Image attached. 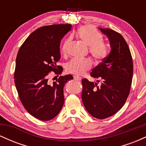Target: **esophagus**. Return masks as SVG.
Instances as JSON below:
<instances>
[{"label": "esophagus", "instance_id": "34e87169", "mask_svg": "<svg viewBox=\"0 0 146 146\" xmlns=\"http://www.w3.org/2000/svg\"><path fill=\"white\" fill-rule=\"evenodd\" d=\"M73 78H74L75 80H77V81H81V80H82L81 78L77 76V75H74V76H73Z\"/></svg>", "mask_w": 146, "mask_h": 146}]
</instances>
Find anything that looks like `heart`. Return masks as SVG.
<instances>
[{"label": "heart", "mask_w": 146, "mask_h": 146, "mask_svg": "<svg viewBox=\"0 0 146 146\" xmlns=\"http://www.w3.org/2000/svg\"><path fill=\"white\" fill-rule=\"evenodd\" d=\"M77 35L85 44L89 46V51L96 60H102L108 55V45L104 42L102 33L90 26H83L77 31ZM71 39L67 38L63 42L61 52L66 54ZM92 61L90 59H72L66 66L68 73L75 75H82L92 67Z\"/></svg>", "instance_id": "obj_1"}]
</instances>
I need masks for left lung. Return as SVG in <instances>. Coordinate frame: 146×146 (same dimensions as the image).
Here are the masks:
<instances>
[{
	"instance_id": "1",
	"label": "left lung",
	"mask_w": 146,
	"mask_h": 146,
	"mask_svg": "<svg viewBox=\"0 0 146 146\" xmlns=\"http://www.w3.org/2000/svg\"><path fill=\"white\" fill-rule=\"evenodd\" d=\"M100 29L108 37L111 50L90 73L92 77L102 80L101 86L83 79L82 99L88 113L103 119L115 115L124 105L131 86L133 63L123 36L110 29Z\"/></svg>"
}]
</instances>
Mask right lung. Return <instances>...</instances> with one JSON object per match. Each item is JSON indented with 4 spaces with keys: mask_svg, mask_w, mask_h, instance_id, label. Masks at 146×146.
I'll use <instances>...</instances> for the list:
<instances>
[{
    "mask_svg": "<svg viewBox=\"0 0 146 146\" xmlns=\"http://www.w3.org/2000/svg\"><path fill=\"white\" fill-rule=\"evenodd\" d=\"M71 25H52L38 28L29 35L16 57L14 82L23 106L29 114L41 121H48L62 108L64 86L71 75L60 76L52 84L47 75L53 71L60 75V44L71 29Z\"/></svg>",
    "mask_w": 146,
    "mask_h": 146,
    "instance_id": "obj_1",
    "label": "right lung"
}]
</instances>
